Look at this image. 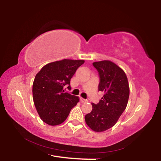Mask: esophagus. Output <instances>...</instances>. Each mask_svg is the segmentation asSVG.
Instances as JSON below:
<instances>
[{"label":"esophagus","instance_id":"1","mask_svg":"<svg viewBox=\"0 0 161 161\" xmlns=\"http://www.w3.org/2000/svg\"><path fill=\"white\" fill-rule=\"evenodd\" d=\"M80 102H81V103H85V102H87V100L83 99V98H80Z\"/></svg>","mask_w":161,"mask_h":161}]
</instances>
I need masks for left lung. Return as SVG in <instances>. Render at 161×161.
<instances>
[{"label":"left lung","mask_w":161,"mask_h":161,"mask_svg":"<svg viewBox=\"0 0 161 161\" xmlns=\"http://www.w3.org/2000/svg\"><path fill=\"white\" fill-rule=\"evenodd\" d=\"M100 77L99 91L103 94L99 103H92V110L85 116L86 124L95 132L113 127L126 109L129 97V85L126 73L109 60L93 62Z\"/></svg>","instance_id":"8db88e82"}]
</instances>
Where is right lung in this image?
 Instances as JSON below:
<instances>
[{
	"label": "right lung",
	"mask_w": 161,
	"mask_h": 161,
	"mask_svg": "<svg viewBox=\"0 0 161 161\" xmlns=\"http://www.w3.org/2000/svg\"><path fill=\"white\" fill-rule=\"evenodd\" d=\"M83 59H69L48 63L35 76L32 84V97L39 116L50 126L61 124L69 116L72 108L80 101L78 97L64 91L70 86V80Z\"/></svg>",
	"instance_id": "right-lung-1"
}]
</instances>
